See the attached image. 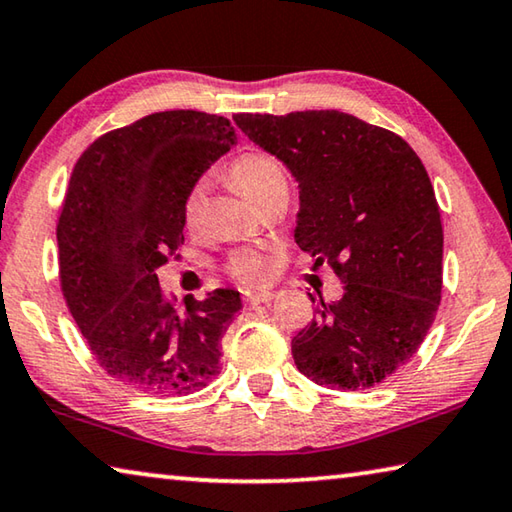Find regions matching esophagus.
I'll return each mask as SVG.
<instances>
[{
  "instance_id": "obj_1",
  "label": "esophagus",
  "mask_w": 512,
  "mask_h": 512,
  "mask_svg": "<svg viewBox=\"0 0 512 512\" xmlns=\"http://www.w3.org/2000/svg\"><path fill=\"white\" fill-rule=\"evenodd\" d=\"M275 298V293L271 291H264V293H246V307H257V305H264V302H271Z\"/></svg>"
}]
</instances>
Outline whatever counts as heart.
Masks as SVG:
<instances>
[{
  "label": "heart",
  "mask_w": 512,
  "mask_h": 512,
  "mask_svg": "<svg viewBox=\"0 0 512 512\" xmlns=\"http://www.w3.org/2000/svg\"><path fill=\"white\" fill-rule=\"evenodd\" d=\"M228 178L230 183L257 207L266 203L268 198H273L282 192H289L287 173H284L280 162H277L273 155H268L264 151L241 153L239 158L232 160V164L228 167ZM201 210H203V183H196L192 185V189H189L183 201L185 223L194 225L198 221V216H201ZM225 268H228V273L235 277V280L255 287V284H262L271 277L273 264L271 259L262 253H257L253 248H239L228 257Z\"/></svg>",
  "instance_id": "1"
}]
</instances>
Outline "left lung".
<instances>
[{"instance_id":"1","label":"left lung","mask_w":512,"mask_h":512,"mask_svg":"<svg viewBox=\"0 0 512 512\" xmlns=\"http://www.w3.org/2000/svg\"><path fill=\"white\" fill-rule=\"evenodd\" d=\"M235 121L296 176V244L345 284L293 336V361L336 391L381 384L418 352L443 291V223L427 169L400 135L339 110Z\"/></svg>"}]
</instances>
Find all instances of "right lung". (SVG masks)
<instances>
[{
  "label": "right lung",
  "instance_id": "add662e5",
  "mask_svg": "<svg viewBox=\"0 0 512 512\" xmlns=\"http://www.w3.org/2000/svg\"><path fill=\"white\" fill-rule=\"evenodd\" d=\"M235 140L230 119L164 110L103 133L72 169L56 225L60 291L99 366L137 391L187 395L219 372L239 293L187 296L178 311L155 271L180 257L185 196Z\"/></svg>",
  "mask_w": 512,
  "mask_h": 512
}]
</instances>
